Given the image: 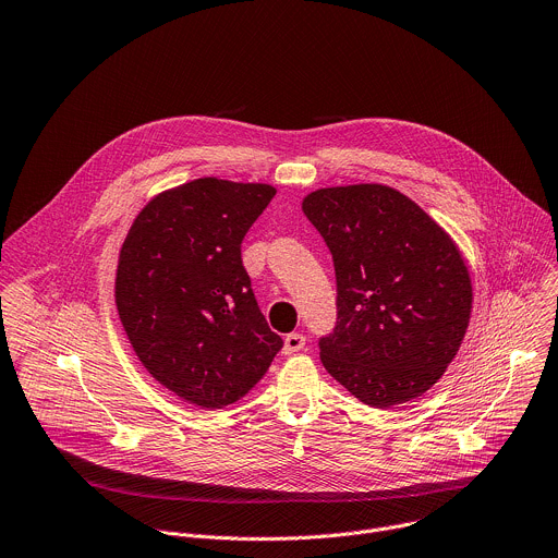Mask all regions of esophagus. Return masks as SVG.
I'll return each mask as SVG.
<instances>
[{
	"instance_id": "esophagus-1",
	"label": "esophagus",
	"mask_w": 558,
	"mask_h": 558,
	"mask_svg": "<svg viewBox=\"0 0 558 558\" xmlns=\"http://www.w3.org/2000/svg\"><path fill=\"white\" fill-rule=\"evenodd\" d=\"M304 345H306V337H304L302 332H291V335L284 337V348H282V352L289 356V354L300 352Z\"/></svg>"
}]
</instances>
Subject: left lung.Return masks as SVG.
I'll list each match as a JSON object with an SVG mask.
<instances>
[{
  "instance_id": "8db88e82",
  "label": "left lung",
  "mask_w": 558,
  "mask_h": 558,
  "mask_svg": "<svg viewBox=\"0 0 558 558\" xmlns=\"http://www.w3.org/2000/svg\"><path fill=\"white\" fill-rule=\"evenodd\" d=\"M302 210L335 267L337 317L317 341L326 373L379 410L425 395L469 326L473 291L456 243L381 183L315 191Z\"/></svg>"
}]
</instances>
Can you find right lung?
<instances>
[{"mask_svg":"<svg viewBox=\"0 0 558 558\" xmlns=\"http://www.w3.org/2000/svg\"><path fill=\"white\" fill-rule=\"evenodd\" d=\"M274 195L267 183H183L137 215L120 252L116 304L137 359L163 388L206 410L243 399L284 343L241 256Z\"/></svg>","mask_w":558,"mask_h":558,"instance_id":"1","label":"right lung"}]
</instances>
